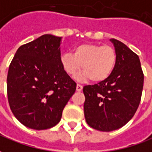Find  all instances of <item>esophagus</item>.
Segmentation results:
<instances>
[{"instance_id":"obj_1","label":"esophagus","mask_w":152,"mask_h":152,"mask_svg":"<svg viewBox=\"0 0 152 152\" xmlns=\"http://www.w3.org/2000/svg\"><path fill=\"white\" fill-rule=\"evenodd\" d=\"M82 89H83L82 85H80V84H77V86H76V90H77V92H81Z\"/></svg>"}]
</instances>
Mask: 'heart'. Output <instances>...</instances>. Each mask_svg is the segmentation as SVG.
Here are the masks:
<instances>
[{"label":"heart","mask_w":152,"mask_h":152,"mask_svg":"<svg viewBox=\"0 0 152 152\" xmlns=\"http://www.w3.org/2000/svg\"><path fill=\"white\" fill-rule=\"evenodd\" d=\"M60 64L69 76H74L82 66L83 72L76 76L79 82L88 78L93 82H102L113 72L117 64V54L112 46L82 44L74 47L73 54L64 53L60 57Z\"/></svg>","instance_id":"1"}]
</instances>
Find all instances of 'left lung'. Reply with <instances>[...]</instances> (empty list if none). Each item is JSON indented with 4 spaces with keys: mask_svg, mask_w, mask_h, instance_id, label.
Returning a JSON list of instances; mask_svg holds the SVG:
<instances>
[{
    "mask_svg": "<svg viewBox=\"0 0 152 152\" xmlns=\"http://www.w3.org/2000/svg\"><path fill=\"white\" fill-rule=\"evenodd\" d=\"M117 64L104 81L83 87L87 123L102 132H111L126 125L140 104L144 75L137 54L115 39Z\"/></svg>",
    "mask_w": 152,
    "mask_h": 152,
    "instance_id": "obj_1",
    "label": "left lung"
}]
</instances>
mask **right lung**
Returning a JSON list of instances; mask_svg holds the SVG:
<instances>
[{"label": "right lung", "mask_w": 152, "mask_h": 152, "mask_svg": "<svg viewBox=\"0 0 152 152\" xmlns=\"http://www.w3.org/2000/svg\"><path fill=\"white\" fill-rule=\"evenodd\" d=\"M62 37L44 34L19 48L7 74V96L24 126L45 130L58 124L76 90L60 64Z\"/></svg>", "instance_id": "obj_1"}]
</instances>
